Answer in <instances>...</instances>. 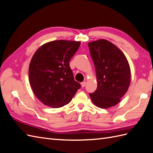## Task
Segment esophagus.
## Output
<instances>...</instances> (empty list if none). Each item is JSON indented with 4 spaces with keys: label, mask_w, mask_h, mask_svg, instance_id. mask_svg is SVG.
<instances>
[{
    "label": "esophagus",
    "mask_w": 153,
    "mask_h": 153,
    "mask_svg": "<svg viewBox=\"0 0 153 153\" xmlns=\"http://www.w3.org/2000/svg\"><path fill=\"white\" fill-rule=\"evenodd\" d=\"M85 84H86V82H85L84 81V82H82L81 83V86L82 87V88H84V87H85Z\"/></svg>",
    "instance_id": "esophagus-1"
}]
</instances>
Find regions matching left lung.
<instances>
[{"label": "left lung", "instance_id": "1", "mask_svg": "<svg viewBox=\"0 0 153 153\" xmlns=\"http://www.w3.org/2000/svg\"><path fill=\"white\" fill-rule=\"evenodd\" d=\"M88 46L97 81V88L89 96L95 106L108 108L121 101L129 88L128 62L120 48L108 40L94 41Z\"/></svg>", "mask_w": 153, "mask_h": 153}]
</instances>
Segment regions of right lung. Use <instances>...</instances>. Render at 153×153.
Segmentation results:
<instances>
[{"label": "right lung", "instance_id": "obj_1", "mask_svg": "<svg viewBox=\"0 0 153 153\" xmlns=\"http://www.w3.org/2000/svg\"><path fill=\"white\" fill-rule=\"evenodd\" d=\"M80 45V42L74 41H53L41 46L33 54L28 69L30 84L43 105L64 106L80 88L69 66Z\"/></svg>", "mask_w": 153, "mask_h": 153}]
</instances>
